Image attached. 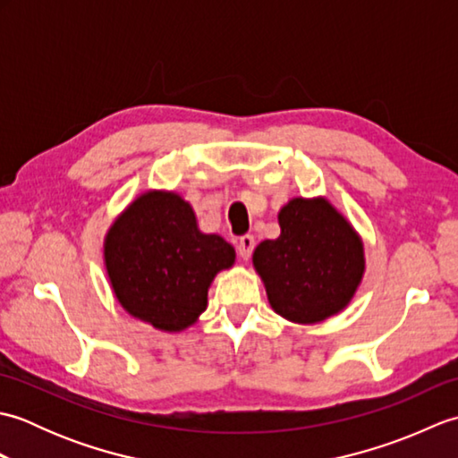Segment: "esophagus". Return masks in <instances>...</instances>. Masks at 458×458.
I'll list each match as a JSON object with an SVG mask.
<instances>
[{
  "mask_svg": "<svg viewBox=\"0 0 458 458\" xmlns=\"http://www.w3.org/2000/svg\"><path fill=\"white\" fill-rule=\"evenodd\" d=\"M254 248H256L254 236H250V234L240 236V240H238V254H240L242 259H250V256H251V251H254Z\"/></svg>",
  "mask_w": 458,
  "mask_h": 458,
  "instance_id": "obj_1",
  "label": "esophagus"
}]
</instances>
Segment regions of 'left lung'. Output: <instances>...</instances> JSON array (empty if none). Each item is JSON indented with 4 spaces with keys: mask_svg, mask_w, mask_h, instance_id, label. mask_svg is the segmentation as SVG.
<instances>
[{
    "mask_svg": "<svg viewBox=\"0 0 458 458\" xmlns=\"http://www.w3.org/2000/svg\"><path fill=\"white\" fill-rule=\"evenodd\" d=\"M281 234L254 251L269 305L293 323H318L348 305L364 274L362 242L325 199H293Z\"/></svg>",
    "mask_w": 458,
    "mask_h": 458,
    "instance_id": "8db88e82",
    "label": "left lung"
}]
</instances>
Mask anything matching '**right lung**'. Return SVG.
I'll use <instances>...</instances> for the list:
<instances>
[{
	"label": "right lung",
	"mask_w": 458,
	"mask_h": 458,
	"mask_svg": "<svg viewBox=\"0 0 458 458\" xmlns=\"http://www.w3.org/2000/svg\"><path fill=\"white\" fill-rule=\"evenodd\" d=\"M114 293L130 315L182 330L207 309L208 285L234 264V248L202 234L179 194L148 192L114 222L104 246Z\"/></svg>",
	"instance_id": "right-lung-1"
}]
</instances>
